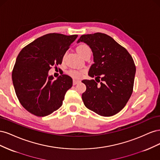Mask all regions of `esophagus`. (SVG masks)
<instances>
[{
    "mask_svg": "<svg viewBox=\"0 0 160 160\" xmlns=\"http://www.w3.org/2000/svg\"><path fill=\"white\" fill-rule=\"evenodd\" d=\"M79 83H80V81H79V80H75V79H74V80H73V82H72V84H73V85H75L78 84Z\"/></svg>",
    "mask_w": 160,
    "mask_h": 160,
    "instance_id": "34e87169",
    "label": "esophagus"
}]
</instances>
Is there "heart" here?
<instances>
[{
	"instance_id": "heart-1",
	"label": "heart",
	"mask_w": 160,
	"mask_h": 160,
	"mask_svg": "<svg viewBox=\"0 0 160 160\" xmlns=\"http://www.w3.org/2000/svg\"><path fill=\"white\" fill-rule=\"evenodd\" d=\"M77 51L82 58L88 54V53H91L90 47L86 44H81L79 45L77 48ZM83 72L84 71L82 70L71 69L69 71V75L74 79H80L82 75H83Z\"/></svg>"
}]
</instances>
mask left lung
I'll list each match as a JSON object with an SVG mask.
<instances>
[{"label": "left lung", "mask_w": 160, "mask_h": 160, "mask_svg": "<svg viewBox=\"0 0 160 160\" xmlns=\"http://www.w3.org/2000/svg\"><path fill=\"white\" fill-rule=\"evenodd\" d=\"M80 42L89 45L93 52L94 63L88 75L102 81L99 85L94 79L82 81L87 88L82 94L84 105L99 115H114L125 107L132 94L136 71L132 57L104 33L83 35L77 42Z\"/></svg>", "instance_id": "8db88e82"}]
</instances>
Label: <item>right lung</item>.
<instances>
[{"mask_svg": "<svg viewBox=\"0 0 160 160\" xmlns=\"http://www.w3.org/2000/svg\"><path fill=\"white\" fill-rule=\"evenodd\" d=\"M77 37V35L49 33L37 38L19 52L12 72V83L19 101L28 112L44 117L62 105L72 79L67 75L54 79L49 75V71L52 66L62 63Z\"/></svg>", "mask_w": 160, "mask_h": 160, "instance_id": "obj_1", "label": "right lung"}]
</instances>
